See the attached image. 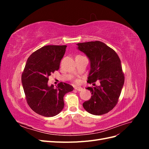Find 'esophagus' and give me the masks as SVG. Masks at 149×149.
I'll return each mask as SVG.
<instances>
[{"instance_id":"1","label":"esophagus","mask_w":149,"mask_h":149,"mask_svg":"<svg viewBox=\"0 0 149 149\" xmlns=\"http://www.w3.org/2000/svg\"><path fill=\"white\" fill-rule=\"evenodd\" d=\"M74 89L76 90H77V91H82V90H83V88L81 87H80V86H76L74 88Z\"/></svg>"}]
</instances>
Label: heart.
<instances>
[{"mask_svg":"<svg viewBox=\"0 0 149 149\" xmlns=\"http://www.w3.org/2000/svg\"><path fill=\"white\" fill-rule=\"evenodd\" d=\"M76 83H78V80H76Z\"/></svg>","mask_w":149,"mask_h":149,"instance_id":"b5f03b06","label":"heart"}]
</instances>
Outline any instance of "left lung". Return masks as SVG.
I'll use <instances>...</instances> for the list:
<instances>
[{"label":"left lung","mask_w":149,"mask_h":149,"mask_svg":"<svg viewBox=\"0 0 149 149\" xmlns=\"http://www.w3.org/2000/svg\"><path fill=\"white\" fill-rule=\"evenodd\" d=\"M77 45L90 61L87 82L92 84L97 80L100 83V86L86 88L92 96L83 104V107L93 115L106 114L118 103L124 83L120 58L113 49L100 41L79 43Z\"/></svg>","instance_id":"left-lung-1"}]
</instances>
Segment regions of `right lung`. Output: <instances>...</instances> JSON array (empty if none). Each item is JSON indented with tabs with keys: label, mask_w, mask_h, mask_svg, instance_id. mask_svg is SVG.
<instances>
[{
	"label": "right lung",
	"mask_w": 149,
	"mask_h": 149,
	"mask_svg": "<svg viewBox=\"0 0 149 149\" xmlns=\"http://www.w3.org/2000/svg\"><path fill=\"white\" fill-rule=\"evenodd\" d=\"M66 45H47L33 52L26 61L22 83L26 102L35 112L45 117L58 114L64 107L65 94L73 90L60 83L56 88L48 85V77L59 70Z\"/></svg>",
	"instance_id": "add662e5"
}]
</instances>
